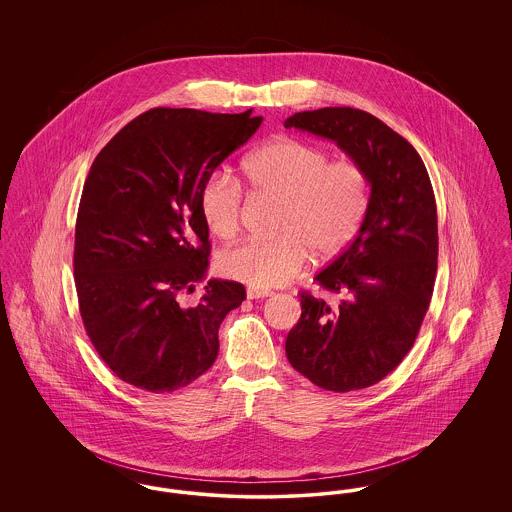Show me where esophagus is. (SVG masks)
<instances>
[{"label":"esophagus","mask_w":512,"mask_h":512,"mask_svg":"<svg viewBox=\"0 0 512 512\" xmlns=\"http://www.w3.org/2000/svg\"><path fill=\"white\" fill-rule=\"evenodd\" d=\"M270 292L268 290H261V288H247V299H263L268 297Z\"/></svg>","instance_id":"1"}]
</instances>
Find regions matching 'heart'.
Masks as SVG:
<instances>
[{
    "label": "heart",
    "instance_id": "heart-1",
    "mask_svg": "<svg viewBox=\"0 0 512 512\" xmlns=\"http://www.w3.org/2000/svg\"><path fill=\"white\" fill-rule=\"evenodd\" d=\"M255 195L278 197L272 240H249L220 253V272L251 288L288 284L309 261L332 259L355 238L368 207V180L353 161H330L324 147L278 136L251 151L242 163ZM199 213L222 240L234 238L244 219V194L226 172L205 176Z\"/></svg>",
    "mask_w": 512,
    "mask_h": 512
}]
</instances>
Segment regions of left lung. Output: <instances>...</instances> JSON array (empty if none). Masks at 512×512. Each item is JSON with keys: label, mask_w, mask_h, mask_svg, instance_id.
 <instances>
[{"label": "left lung", "mask_w": 512, "mask_h": 512, "mask_svg": "<svg viewBox=\"0 0 512 512\" xmlns=\"http://www.w3.org/2000/svg\"><path fill=\"white\" fill-rule=\"evenodd\" d=\"M286 128L336 142L366 174L365 219L315 282L338 303L301 292V318L286 338L293 368L318 388L363 390L411 351L438 268V211L428 171L403 136L353 107L295 113Z\"/></svg>", "instance_id": "obj_1"}]
</instances>
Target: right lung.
Masks as SVG:
<instances>
[{"instance_id": "1", "label": "right lung", "mask_w": 512, "mask_h": 512, "mask_svg": "<svg viewBox=\"0 0 512 512\" xmlns=\"http://www.w3.org/2000/svg\"><path fill=\"white\" fill-rule=\"evenodd\" d=\"M263 117L157 107L128 122L88 172L74 232L80 317L122 382L151 393L192 384L219 355V326L245 288L205 280L209 228L197 194Z\"/></svg>"}]
</instances>
